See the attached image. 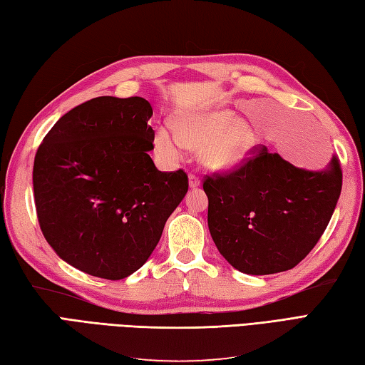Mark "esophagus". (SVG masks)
<instances>
[{
  "label": "esophagus",
  "mask_w": 365,
  "mask_h": 365,
  "mask_svg": "<svg viewBox=\"0 0 365 365\" xmlns=\"http://www.w3.org/2000/svg\"><path fill=\"white\" fill-rule=\"evenodd\" d=\"M188 183H190V188H199V186H200L199 177L194 175V174H190L188 175Z\"/></svg>",
  "instance_id": "esophagus-1"
}]
</instances>
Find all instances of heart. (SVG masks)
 <instances>
[{"instance_id": "b5f03b06", "label": "heart", "mask_w": 365, "mask_h": 365, "mask_svg": "<svg viewBox=\"0 0 365 365\" xmlns=\"http://www.w3.org/2000/svg\"><path fill=\"white\" fill-rule=\"evenodd\" d=\"M175 133L158 125L154 146L166 158H179L182 148L200 149V163L213 173H230L241 168L259 146L255 129L236 121L227 108H210L182 113L173 120Z\"/></svg>"}]
</instances>
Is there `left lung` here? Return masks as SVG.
I'll return each mask as SVG.
<instances>
[{
  "label": "left lung",
  "instance_id": "8db88e82",
  "mask_svg": "<svg viewBox=\"0 0 365 365\" xmlns=\"http://www.w3.org/2000/svg\"><path fill=\"white\" fill-rule=\"evenodd\" d=\"M341 190L336 157L324 171H307L258 146L240 169L203 182L211 238L242 274L284 272L317 244Z\"/></svg>",
  "mask_w": 365,
  "mask_h": 365
}]
</instances>
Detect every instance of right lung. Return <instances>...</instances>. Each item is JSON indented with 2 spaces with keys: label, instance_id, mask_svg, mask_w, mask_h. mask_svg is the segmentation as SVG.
Instances as JSON below:
<instances>
[{
  "label": "right lung",
  "instance_id": "obj_1",
  "mask_svg": "<svg viewBox=\"0 0 365 365\" xmlns=\"http://www.w3.org/2000/svg\"><path fill=\"white\" fill-rule=\"evenodd\" d=\"M150 116L140 96L90 99L53 125L34 160L43 236L58 258L93 277L138 270L188 191L182 169L162 173L149 157Z\"/></svg>",
  "mask_w": 365,
  "mask_h": 365
}]
</instances>
